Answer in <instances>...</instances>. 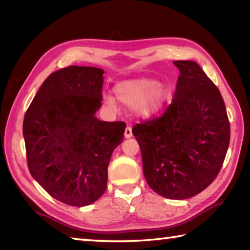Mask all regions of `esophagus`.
I'll use <instances>...</instances> for the list:
<instances>
[{
	"mask_svg": "<svg viewBox=\"0 0 250 250\" xmlns=\"http://www.w3.org/2000/svg\"><path fill=\"white\" fill-rule=\"evenodd\" d=\"M131 137H132V129H131V126H126L125 130V138L129 139Z\"/></svg>",
	"mask_w": 250,
	"mask_h": 250,
	"instance_id": "obj_1",
	"label": "esophagus"
}]
</instances>
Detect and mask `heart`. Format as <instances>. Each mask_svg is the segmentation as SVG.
I'll return each instance as SVG.
<instances>
[{
	"mask_svg": "<svg viewBox=\"0 0 250 250\" xmlns=\"http://www.w3.org/2000/svg\"><path fill=\"white\" fill-rule=\"evenodd\" d=\"M116 99L125 107L134 109L135 115L142 119H150L162 110L170 101L172 88L167 83H159L153 78H134L118 83L113 88ZM107 104L115 108L112 98Z\"/></svg>",
	"mask_w": 250,
	"mask_h": 250,
	"instance_id": "b5f03b06",
	"label": "heart"
}]
</instances>
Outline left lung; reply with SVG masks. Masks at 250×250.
<instances>
[{
    "label": "left lung",
    "instance_id": "8db88e82",
    "mask_svg": "<svg viewBox=\"0 0 250 250\" xmlns=\"http://www.w3.org/2000/svg\"><path fill=\"white\" fill-rule=\"evenodd\" d=\"M180 70L172 104L162 117L134 125L145 177L159 195L186 200L221 171L230 139L225 104L197 62H173Z\"/></svg>",
    "mask_w": 250,
    "mask_h": 250
}]
</instances>
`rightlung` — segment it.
<instances>
[{"mask_svg": "<svg viewBox=\"0 0 250 250\" xmlns=\"http://www.w3.org/2000/svg\"><path fill=\"white\" fill-rule=\"evenodd\" d=\"M104 70L69 66L45 80L27 109L23 137L33 179L57 201L87 206L107 188L112 152L125 124L101 121Z\"/></svg>", "mask_w": 250, "mask_h": 250, "instance_id": "right-lung-1", "label": "right lung"}]
</instances>
